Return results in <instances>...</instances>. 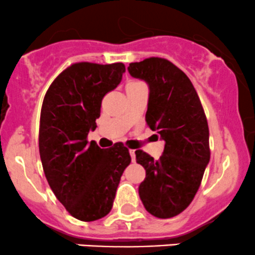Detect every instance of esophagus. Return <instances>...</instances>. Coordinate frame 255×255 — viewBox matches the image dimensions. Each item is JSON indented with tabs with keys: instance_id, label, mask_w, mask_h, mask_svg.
<instances>
[{
	"instance_id": "34e87169",
	"label": "esophagus",
	"mask_w": 255,
	"mask_h": 255,
	"mask_svg": "<svg viewBox=\"0 0 255 255\" xmlns=\"http://www.w3.org/2000/svg\"><path fill=\"white\" fill-rule=\"evenodd\" d=\"M129 155H130V159H132V161H135V150L130 149V150H129Z\"/></svg>"
}]
</instances>
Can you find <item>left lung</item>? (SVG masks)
<instances>
[{
  "mask_svg": "<svg viewBox=\"0 0 255 255\" xmlns=\"http://www.w3.org/2000/svg\"><path fill=\"white\" fill-rule=\"evenodd\" d=\"M128 71L148 84L146 125L165 142L158 160L135 150V160L145 169L139 197L150 215L171 218L191 204L210 161L206 116L192 82L166 59L130 63Z\"/></svg>",
  "mask_w": 255,
  "mask_h": 255,
  "instance_id": "1",
  "label": "left lung"
}]
</instances>
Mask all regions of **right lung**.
<instances>
[{
	"mask_svg": "<svg viewBox=\"0 0 255 255\" xmlns=\"http://www.w3.org/2000/svg\"><path fill=\"white\" fill-rule=\"evenodd\" d=\"M125 64L76 63L49 86L40 112L39 154L56 199L84 222L109 215L130 155L123 143L101 149L87 142L101 102L122 80Z\"/></svg>",
	"mask_w": 255,
	"mask_h": 255,
	"instance_id": "1",
	"label": "right lung"
}]
</instances>
